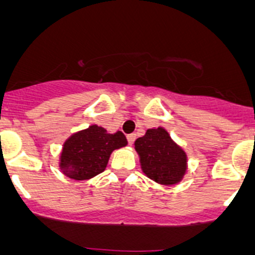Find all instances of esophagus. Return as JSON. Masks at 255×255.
Returning <instances> with one entry per match:
<instances>
[{
	"instance_id": "esophagus-1",
	"label": "esophagus",
	"mask_w": 255,
	"mask_h": 255,
	"mask_svg": "<svg viewBox=\"0 0 255 255\" xmlns=\"http://www.w3.org/2000/svg\"><path fill=\"white\" fill-rule=\"evenodd\" d=\"M127 141H128V143L132 144L133 142L136 141V134H134V133H130V134H128V136H127Z\"/></svg>"
}]
</instances>
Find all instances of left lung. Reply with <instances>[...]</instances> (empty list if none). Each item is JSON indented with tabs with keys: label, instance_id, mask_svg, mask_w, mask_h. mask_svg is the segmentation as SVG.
<instances>
[{
	"label": "left lung",
	"instance_id": "left-lung-1",
	"mask_svg": "<svg viewBox=\"0 0 255 255\" xmlns=\"http://www.w3.org/2000/svg\"><path fill=\"white\" fill-rule=\"evenodd\" d=\"M139 153L142 170L150 179L161 184H175L184 175L187 156L176 146L164 128L147 129L134 142Z\"/></svg>",
	"mask_w": 255,
	"mask_h": 255
}]
</instances>
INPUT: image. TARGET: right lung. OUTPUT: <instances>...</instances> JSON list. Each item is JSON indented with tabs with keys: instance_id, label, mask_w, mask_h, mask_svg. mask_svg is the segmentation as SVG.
<instances>
[{
	"instance_id": "right-lung-1",
	"label": "right lung",
	"mask_w": 255,
	"mask_h": 255,
	"mask_svg": "<svg viewBox=\"0 0 255 255\" xmlns=\"http://www.w3.org/2000/svg\"><path fill=\"white\" fill-rule=\"evenodd\" d=\"M127 144L122 132L113 134L98 126L75 133L66 141L61 155V169L76 180L90 179L103 173L113 150Z\"/></svg>"
}]
</instances>
